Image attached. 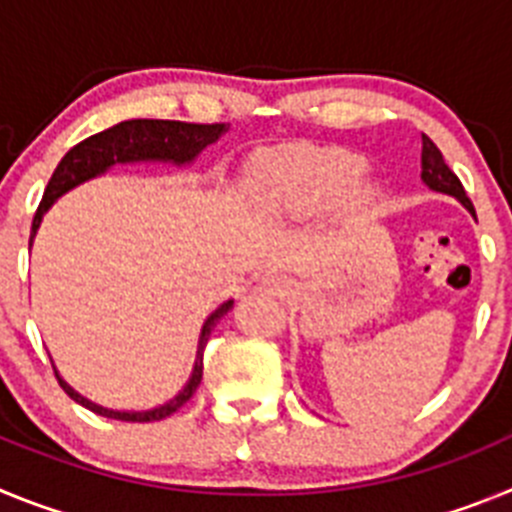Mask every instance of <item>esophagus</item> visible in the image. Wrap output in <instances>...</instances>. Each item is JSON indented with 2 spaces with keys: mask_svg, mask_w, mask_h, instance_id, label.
Instances as JSON below:
<instances>
[{
  "mask_svg": "<svg viewBox=\"0 0 512 512\" xmlns=\"http://www.w3.org/2000/svg\"><path fill=\"white\" fill-rule=\"evenodd\" d=\"M259 289H264L266 295H277V297H284L292 292V279L284 277V274H266L264 279H261Z\"/></svg>",
  "mask_w": 512,
  "mask_h": 512,
  "instance_id": "esophagus-1",
  "label": "esophagus"
}]
</instances>
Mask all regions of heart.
Masks as SVG:
<instances>
[{"label":"heart","mask_w":512,"mask_h":512,"mask_svg":"<svg viewBox=\"0 0 512 512\" xmlns=\"http://www.w3.org/2000/svg\"><path fill=\"white\" fill-rule=\"evenodd\" d=\"M364 158L343 148H292L261 158L259 174L289 215H312L336 202L364 174Z\"/></svg>","instance_id":"obj_1"}]
</instances>
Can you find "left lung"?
Masks as SVG:
<instances>
[{
  "instance_id": "left-lung-1",
  "label": "left lung",
  "mask_w": 512,
  "mask_h": 512,
  "mask_svg": "<svg viewBox=\"0 0 512 512\" xmlns=\"http://www.w3.org/2000/svg\"><path fill=\"white\" fill-rule=\"evenodd\" d=\"M420 169H423L420 171V176H423V182L428 184V187L436 189V192L456 197V200H459L461 205L467 207V210L474 215V205H472V200L467 197V192H464V187H461L459 176L449 169V164L443 161L441 151H438L436 143H433L428 135H423V156H420Z\"/></svg>"
}]
</instances>
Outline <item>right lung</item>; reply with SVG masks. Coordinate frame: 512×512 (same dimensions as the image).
Segmentation results:
<instances>
[{
  "instance_id": "add662e5",
  "label": "right lung",
  "mask_w": 512,
  "mask_h": 512,
  "mask_svg": "<svg viewBox=\"0 0 512 512\" xmlns=\"http://www.w3.org/2000/svg\"><path fill=\"white\" fill-rule=\"evenodd\" d=\"M225 130H228L225 122L202 125V122H182V120H125L120 122V125H115V128L102 130V133L92 135V138L81 140L79 146H74L66 156L61 158V164L56 166L51 182H48V187H45L43 200H40L38 212H35L33 217L30 243H33L35 238V230L40 228V220H43L45 210H48V207H51L63 192L74 189L76 184L87 182V179H92V176L110 169L112 164H125V161H174V164H189V161H192L202 148L215 143ZM230 307H233V300L223 302V305L217 307L210 318H207L200 336V348H197L194 372L192 377H189L187 387H184L174 400L161 405V408L143 410V413H117V410L99 408V405L89 402L87 397H81L79 392L71 390L69 384L63 382L56 372L58 384H61L63 392H66L71 400H76L79 405L92 410V413L104 415V418L125 420V423H151V420L169 418V415H174L182 405H187L189 397H192L194 392H197V387H200L202 356H205L207 338H210L217 320L223 318Z\"/></svg>"
}]
</instances>
